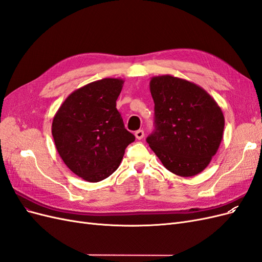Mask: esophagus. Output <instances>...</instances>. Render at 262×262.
I'll list each match as a JSON object with an SVG mask.
<instances>
[{"mask_svg":"<svg viewBox=\"0 0 262 262\" xmlns=\"http://www.w3.org/2000/svg\"><path fill=\"white\" fill-rule=\"evenodd\" d=\"M134 136H136V138L138 140H142L144 137V131L143 130H138V131H136V133H134Z\"/></svg>","mask_w":262,"mask_h":262,"instance_id":"esophagus-1","label":"esophagus"}]
</instances>
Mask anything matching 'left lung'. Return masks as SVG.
<instances>
[{
  "mask_svg": "<svg viewBox=\"0 0 262 262\" xmlns=\"http://www.w3.org/2000/svg\"><path fill=\"white\" fill-rule=\"evenodd\" d=\"M154 100V131L146 142L175 175L201 172L216 154L223 138L224 116L202 87L171 75L149 82Z\"/></svg>",
  "mask_w": 262,
  "mask_h": 262,
  "instance_id": "8db88e82",
  "label": "left lung"
}]
</instances>
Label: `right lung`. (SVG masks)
<instances>
[{
	"instance_id": "1",
	"label": "right lung",
	"mask_w": 262,
	"mask_h": 262,
	"mask_svg": "<svg viewBox=\"0 0 262 262\" xmlns=\"http://www.w3.org/2000/svg\"><path fill=\"white\" fill-rule=\"evenodd\" d=\"M120 78H104L74 91L52 121V137L62 161L90 182L109 177L136 137L124 128L116 100Z\"/></svg>"
}]
</instances>
